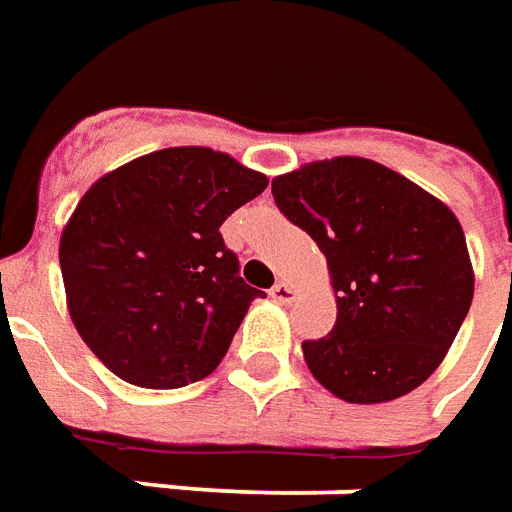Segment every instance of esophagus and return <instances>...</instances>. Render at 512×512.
Segmentation results:
<instances>
[{
  "instance_id": "1",
  "label": "esophagus",
  "mask_w": 512,
  "mask_h": 512,
  "mask_svg": "<svg viewBox=\"0 0 512 512\" xmlns=\"http://www.w3.org/2000/svg\"><path fill=\"white\" fill-rule=\"evenodd\" d=\"M270 297H273L275 303H292V300H295V289L286 284V281H278V284L270 289Z\"/></svg>"
}]
</instances>
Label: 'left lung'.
I'll return each instance as SVG.
<instances>
[{
	"instance_id": "obj_1",
	"label": "left lung",
	"mask_w": 512,
	"mask_h": 512,
	"mask_svg": "<svg viewBox=\"0 0 512 512\" xmlns=\"http://www.w3.org/2000/svg\"><path fill=\"white\" fill-rule=\"evenodd\" d=\"M273 198L328 259L336 325L303 342L311 375L339 400L375 405L422 386L474 297L458 217L397 170L364 157L273 179Z\"/></svg>"
}]
</instances>
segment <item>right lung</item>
Segmentation results:
<instances>
[{
  "label": "right lung",
  "instance_id": "obj_1",
  "mask_svg": "<svg viewBox=\"0 0 512 512\" xmlns=\"http://www.w3.org/2000/svg\"><path fill=\"white\" fill-rule=\"evenodd\" d=\"M267 176L201 146L162 148L101 176L60 237L76 331L101 364L140 389L212 375L264 295L239 278L220 226Z\"/></svg>",
  "mask_w": 512,
  "mask_h": 512
}]
</instances>
